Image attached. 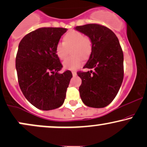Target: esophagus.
<instances>
[{
    "instance_id": "obj_1",
    "label": "esophagus",
    "mask_w": 147,
    "mask_h": 147,
    "mask_svg": "<svg viewBox=\"0 0 147 147\" xmlns=\"http://www.w3.org/2000/svg\"><path fill=\"white\" fill-rule=\"evenodd\" d=\"M72 75H73V76L77 75V72H76L75 71H72Z\"/></svg>"
}]
</instances>
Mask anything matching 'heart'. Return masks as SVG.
Here are the masks:
<instances>
[{
  "instance_id": "b5f03b06",
  "label": "heart",
  "mask_w": 147,
  "mask_h": 147,
  "mask_svg": "<svg viewBox=\"0 0 147 147\" xmlns=\"http://www.w3.org/2000/svg\"><path fill=\"white\" fill-rule=\"evenodd\" d=\"M64 42L59 41L55 46V53L61 60L67 57L69 49L72 57L66 59L63 62V68L66 70H76L83 63V59H86L92 51V43L90 38L84 36L83 33L72 30L65 35Z\"/></svg>"
}]
</instances>
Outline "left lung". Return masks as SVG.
Returning a JSON list of instances; mask_svg holds the SVG:
<instances>
[{"mask_svg": "<svg viewBox=\"0 0 147 147\" xmlns=\"http://www.w3.org/2000/svg\"><path fill=\"white\" fill-rule=\"evenodd\" d=\"M75 30L90 38L92 51L84 68L77 72L82 79L79 93L85 105L104 108L117 95L124 79V55L115 33L104 25L91 23Z\"/></svg>", "mask_w": 147, "mask_h": 147, "instance_id": "1", "label": "left lung"}]
</instances>
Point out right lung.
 <instances>
[{
  "label": "right lung",
  "instance_id": "obj_1",
  "mask_svg": "<svg viewBox=\"0 0 147 147\" xmlns=\"http://www.w3.org/2000/svg\"><path fill=\"white\" fill-rule=\"evenodd\" d=\"M67 31L63 28H41L23 37L18 45L16 69L20 88L37 109L50 111L63 104L72 75L59 73L62 64L55 46Z\"/></svg>",
  "mask_w": 147,
  "mask_h": 147
}]
</instances>
